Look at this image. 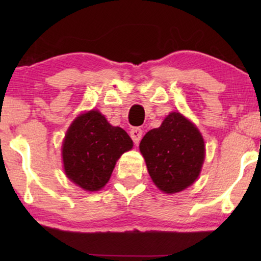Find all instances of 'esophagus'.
<instances>
[{
  "instance_id": "1",
  "label": "esophagus",
  "mask_w": 261,
  "mask_h": 261,
  "mask_svg": "<svg viewBox=\"0 0 261 261\" xmlns=\"http://www.w3.org/2000/svg\"><path fill=\"white\" fill-rule=\"evenodd\" d=\"M129 134H130L132 140H133L135 144H138V142L140 141L141 138H142V130L140 129V128H138V127L132 128L130 132H129Z\"/></svg>"
}]
</instances>
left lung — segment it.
Returning <instances> with one entry per match:
<instances>
[{
	"label": "left lung",
	"mask_w": 261,
	"mask_h": 261,
	"mask_svg": "<svg viewBox=\"0 0 261 261\" xmlns=\"http://www.w3.org/2000/svg\"><path fill=\"white\" fill-rule=\"evenodd\" d=\"M139 147L153 183L165 194L183 191L201 173L204 140L180 113H170L162 126L146 133Z\"/></svg>",
	"instance_id": "obj_1"
}]
</instances>
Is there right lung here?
<instances>
[{
    "mask_svg": "<svg viewBox=\"0 0 261 261\" xmlns=\"http://www.w3.org/2000/svg\"><path fill=\"white\" fill-rule=\"evenodd\" d=\"M133 147L120 127H114L98 110L78 115L63 141L62 155L67 178L87 191H98L108 183L117 159Z\"/></svg>",
    "mask_w": 261,
    "mask_h": 261,
    "instance_id": "right-lung-1",
    "label": "right lung"
}]
</instances>
